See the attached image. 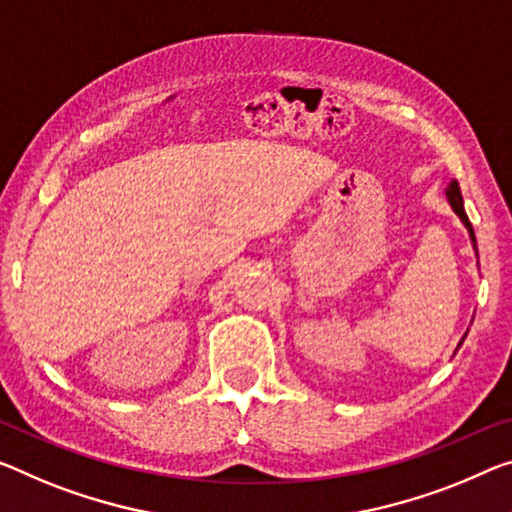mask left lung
<instances>
[{
  "mask_svg": "<svg viewBox=\"0 0 512 512\" xmlns=\"http://www.w3.org/2000/svg\"><path fill=\"white\" fill-rule=\"evenodd\" d=\"M446 196H448V203H451V208L455 210V215H458L460 219H462V224L467 226V231H469V235H471V242H474V249H476V235H474V229H471V222H469V217H467V212H465V203H462V194H460V185L453 183L448 185V190H446ZM476 256H478V251H476ZM462 345V343H460ZM458 345V348H460Z\"/></svg>",
  "mask_w": 512,
  "mask_h": 512,
  "instance_id": "obj_1",
  "label": "left lung"
}]
</instances>
